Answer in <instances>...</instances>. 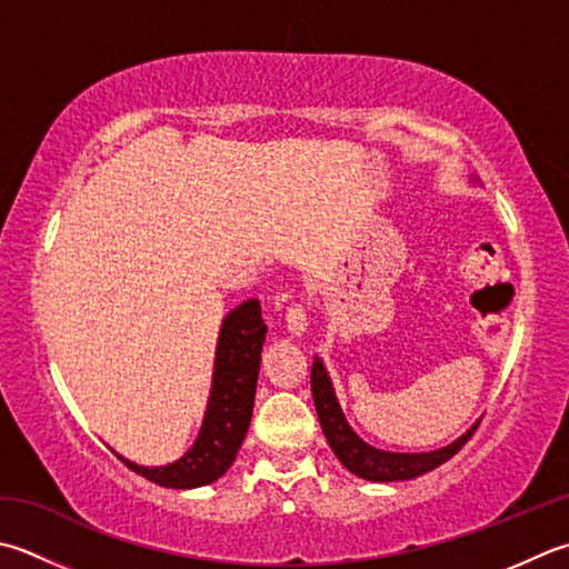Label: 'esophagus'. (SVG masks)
<instances>
[{
    "mask_svg": "<svg viewBox=\"0 0 569 569\" xmlns=\"http://www.w3.org/2000/svg\"><path fill=\"white\" fill-rule=\"evenodd\" d=\"M286 326L288 330L293 332V336H303L306 328H308V310L303 306V300L293 298L291 303L286 308Z\"/></svg>",
    "mask_w": 569,
    "mask_h": 569,
    "instance_id": "esophagus-1",
    "label": "esophagus"
}]
</instances>
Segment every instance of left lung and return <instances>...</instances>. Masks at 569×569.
<instances>
[{
  "instance_id": "8db88e82",
  "label": "left lung",
  "mask_w": 569,
  "mask_h": 569,
  "mask_svg": "<svg viewBox=\"0 0 569 569\" xmlns=\"http://www.w3.org/2000/svg\"><path fill=\"white\" fill-rule=\"evenodd\" d=\"M310 389H313V402L320 419L322 433L330 443V449L336 451L338 459L348 471L355 476L367 478V481H407V478H417L427 471H433L437 466L447 463L451 456L461 451L466 441L473 437L478 425L466 431L461 439H456L449 447L429 453H389L372 449L370 443H365L358 433L350 429L348 421L342 417V409L332 392L330 377L326 367L316 358L313 367H310Z\"/></svg>"
}]
</instances>
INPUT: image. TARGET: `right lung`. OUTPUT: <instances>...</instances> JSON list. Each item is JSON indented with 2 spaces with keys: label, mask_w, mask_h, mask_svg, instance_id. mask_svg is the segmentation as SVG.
<instances>
[{
  "label": "right lung",
  "mask_w": 569,
  "mask_h": 569,
  "mask_svg": "<svg viewBox=\"0 0 569 569\" xmlns=\"http://www.w3.org/2000/svg\"><path fill=\"white\" fill-rule=\"evenodd\" d=\"M266 340V322L259 300H247L224 318L217 345L214 385L207 407V417L194 447L180 461L158 469L130 463L118 456L130 471L164 488H194L217 481L237 459L241 441L247 437L256 380H259L261 350Z\"/></svg>",
  "instance_id": "1"
}]
</instances>
